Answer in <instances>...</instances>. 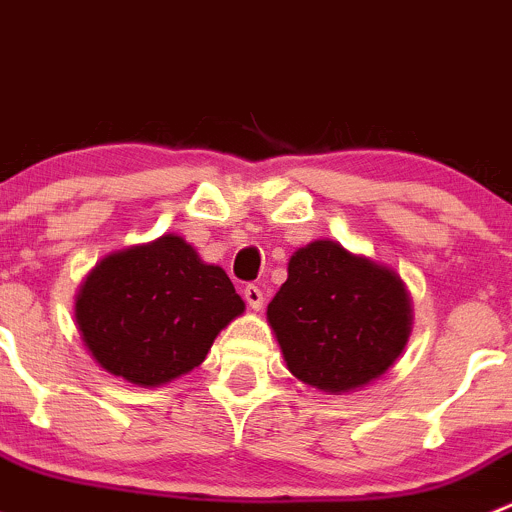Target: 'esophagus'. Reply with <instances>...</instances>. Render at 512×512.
<instances>
[{
    "label": "esophagus",
    "instance_id": "obj_1",
    "mask_svg": "<svg viewBox=\"0 0 512 512\" xmlns=\"http://www.w3.org/2000/svg\"><path fill=\"white\" fill-rule=\"evenodd\" d=\"M242 297H245V302L250 304V309H262V302H265V294H262L260 287L255 285H247L245 289H242Z\"/></svg>",
    "mask_w": 512,
    "mask_h": 512
}]
</instances>
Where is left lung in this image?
I'll return each mask as SVG.
<instances>
[{
	"instance_id": "1",
	"label": "left lung",
	"mask_w": 512,
	"mask_h": 512,
	"mask_svg": "<svg viewBox=\"0 0 512 512\" xmlns=\"http://www.w3.org/2000/svg\"><path fill=\"white\" fill-rule=\"evenodd\" d=\"M287 272L267 319L299 381L339 394L369 384L399 359L411 302L394 272L332 240L294 252Z\"/></svg>"
}]
</instances>
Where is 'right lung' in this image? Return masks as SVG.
Returning a JSON list of instances; mask_svg holds the SVG:
<instances>
[{
  "instance_id": "obj_1",
  "label": "right lung",
  "mask_w": 512,
  "mask_h": 512,
  "mask_svg": "<svg viewBox=\"0 0 512 512\" xmlns=\"http://www.w3.org/2000/svg\"><path fill=\"white\" fill-rule=\"evenodd\" d=\"M245 302L223 267L205 265L178 235L101 260L76 299V322L113 376L158 386L205 359Z\"/></svg>"
}]
</instances>
